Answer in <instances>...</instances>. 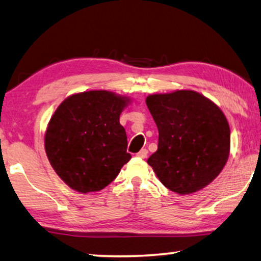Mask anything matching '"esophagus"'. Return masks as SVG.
Wrapping results in <instances>:
<instances>
[{"mask_svg": "<svg viewBox=\"0 0 261 261\" xmlns=\"http://www.w3.org/2000/svg\"><path fill=\"white\" fill-rule=\"evenodd\" d=\"M147 155V150L146 149H142L141 151H139V152L137 153V157H139V158H145Z\"/></svg>", "mask_w": 261, "mask_h": 261, "instance_id": "1", "label": "esophagus"}]
</instances>
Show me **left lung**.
<instances>
[{
	"label": "left lung",
	"mask_w": 261,
	"mask_h": 261,
	"mask_svg": "<svg viewBox=\"0 0 261 261\" xmlns=\"http://www.w3.org/2000/svg\"><path fill=\"white\" fill-rule=\"evenodd\" d=\"M146 106L158 127V149L147 159L171 191L190 194L213 181L230 154V125L212 100L193 90L154 93Z\"/></svg>",
	"instance_id": "1"
}]
</instances>
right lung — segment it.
Masks as SVG:
<instances>
[{"mask_svg": "<svg viewBox=\"0 0 261 261\" xmlns=\"http://www.w3.org/2000/svg\"><path fill=\"white\" fill-rule=\"evenodd\" d=\"M130 98L107 90L84 91L60 104L48 124L44 146L58 177L81 193L96 192L131 159L119 116Z\"/></svg>", "mask_w": 261, "mask_h": 261, "instance_id": "1", "label": "right lung"}]
</instances>
